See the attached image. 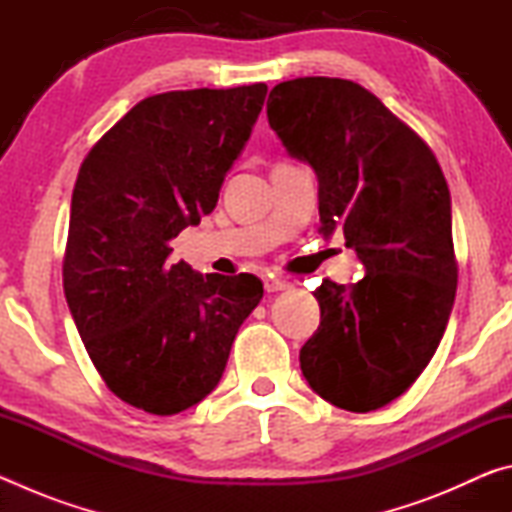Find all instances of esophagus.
Instances as JSON below:
<instances>
[{"label": "esophagus", "mask_w": 512, "mask_h": 512, "mask_svg": "<svg viewBox=\"0 0 512 512\" xmlns=\"http://www.w3.org/2000/svg\"><path fill=\"white\" fill-rule=\"evenodd\" d=\"M264 289H266L268 293H275V291H287V289H291V282H289V280H284V277H273V275H268L266 280H264Z\"/></svg>", "instance_id": "1"}]
</instances>
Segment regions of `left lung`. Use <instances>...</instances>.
<instances>
[{"label":"left lung","instance_id":"obj_1","mask_svg":"<svg viewBox=\"0 0 512 512\" xmlns=\"http://www.w3.org/2000/svg\"><path fill=\"white\" fill-rule=\"evenodd\" d=\"M268 124L318 176L320 235L343 232L366 275L325 277L320 325L300 368L329 404L377 411L427 368L449 314L458 264L452 201L427 142L359 83L305 76L275 85Z\"/></svg>","mask_w":512,"mask_h":512}]
</instances>
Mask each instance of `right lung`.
Returning a JSON list of instances; mask_svg holds the SVG:
<instances>
[{
	"mask_svg": "<svg viewBox=\"0 0 512 512\" xmlns=\"http://www.w3.org/2000/svg\"><path fill=\"white\" fill-rule=\"evenodd\" d=\"M266 83L173 90L137 103L76 176L63 287L85 350L121 402L153 415L214 391L262 300L255 275H201L169 241L210 214Z\"/></svg>",
	"mask_w": 512,
	"mask_h": 512,
	"instance_id": "right-lung-1",
	"label": "right lung"
}]
</instances>
